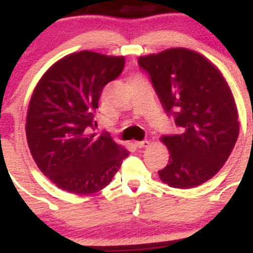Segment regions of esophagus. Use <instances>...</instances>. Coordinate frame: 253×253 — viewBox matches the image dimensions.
<instances>
[{"mask_svg":"<svg viewBox=\"0 0 253 253\" xmlns=\"http://www.w3.org/2000/svg\"><path fill=\"white\" fill-rule=\"evenodd\" d=\"M135 145H136V146H137V148L141 149V148H145V146H148L149 141H148V140H142V141H136Z\"/></svg>","mask_w":253,"mask_h":253,"instance_id":"1","label":"esophagus"}]
</instances>
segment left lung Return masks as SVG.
<instances>
[{
  "instance_id": "left-lung-1",
  "label": "left lung",
  "mask_w": 253,
  "mask_h": 253,
  "mask_svg": "<svg viewBox=\"0 0 253 253\" xmlns=\"http://www.w3.org/2000/svg\"><path fill=\"white\" fill-rule=\"evenodd\" d=\"M154 90L179 133L162 136L169 153L160 179L192 188L212 178L232 153L239 133L234 98L227 81L205 57L172 48L140 57Z\"/></svg>"
}]
</instances>
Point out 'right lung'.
I'll list each match as a JSON object with an SVG mask.
<instances>
[{"label":"right lung","mask_w":253,"mask_h":253,"mask_svg":"<svg viewBox=\"0 0 253 253\" xmlns=\"http://www.w3.org/2000/svg\"><path fill=\"white\" fill-rule=\"evenodd\" d=\"M124 69L125 57L81 50L54 63L35 87L26 117L28 145L42 173L62 190L98 192L128 157L111 136L89 135L103 89Z\"/></svg>","instance_id":"right-lung-1"}]
</instances>
